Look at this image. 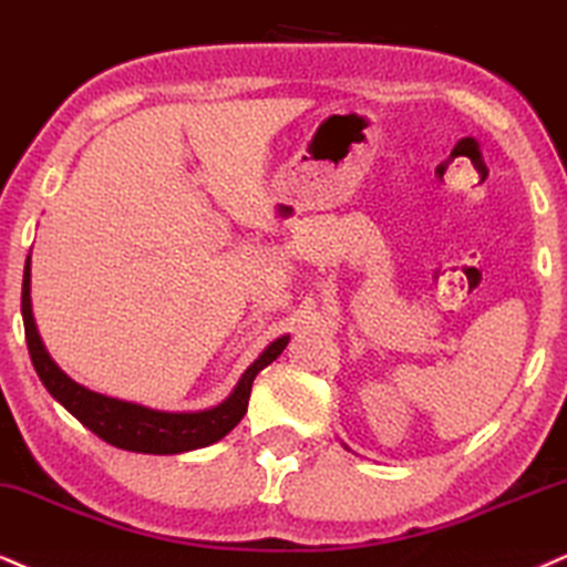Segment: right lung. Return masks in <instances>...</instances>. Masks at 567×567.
I'll return each instance as SVG.
<instances>
[{
    "label": "right lung",
    "mask_w": 567,
    "mask_h": 567,
    "mask_svg": "<svg viewBox=\"0 0 567 567\" xmlns=\"http://www.w3.org/2000/svg\"><path fill=\"white\" fill-rule=\"evenodd\" d=\"M20 310H23L28 354H31L33 368H37L41 383L49 394L65 408L70 415H75L86 425L91 433L102 442L117 446V450L142 452V454H181L202 450L220 442L226 433L234 431V425L241 421L249 404V391L255 383V375L262 368H268L278 354L289 344V337L270 341L262 349L260 358L244 370L239 383L220 404L197 412H165L152 410L136 402H123L115 396L91 391L81 383H75L68 373H62L58 362L49 358L44 341L39 337L37 320H33L31 307V255L25 260L23 270V297H20Z\"/></svg>",
    "instance_id": "right-lung-1"
}]
</instances>
